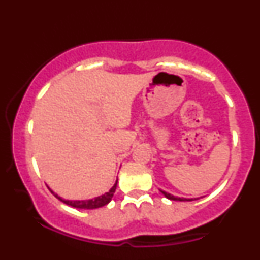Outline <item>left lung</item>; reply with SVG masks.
Masks as SVG:
<instances>
[{
	"mask_svg": "<svg viewBox=\"0 0 260 260\" xmlns=\"http://www.w3.org/2000/svg\"><path fill=\"white\" fill-rule=\"evenodd\" d=\"M160 192H161L162 194L166 197L167 199H169V200H174V201H193V200H197V198H194V199H193V198H191V199H186V198H178V197H175V196L171 194V193L165 192L162 190H160Z\"/></svg>",
	"mask_w": 260,
	"mask_h": 260,
	"instance_id": "8db88e82",
	"label": "left lung"
}]
</instances>
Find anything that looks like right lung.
I'll return each instance as SVG.
<instances>
[{"label":"right lung","mask_w":260,"mask_h":260,"mask_svg":"<svg viewBox=\"0 0 260 260\" xmlns=\"http://www.w3.org/2000/svg\"><path fill=\"white\" fill-rule=\"evenodd\" d=\"M117 182H118V179L116 181V183L114 184V186H112L109 191L106 192L105 194H102L100 197H96V198H93V199H88V200H64L52 190H51V192L53 193L55 198H58L60 201H62L63 204L68 205L70 207H74V208H77V209H96V208H100V207L108 205L111 201L112 197H114V193L116 191Z\"/></svg>","instance_id":"right-lung-1"}]
</instances>
